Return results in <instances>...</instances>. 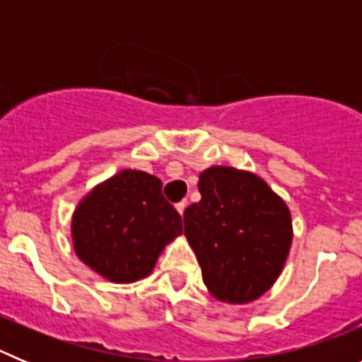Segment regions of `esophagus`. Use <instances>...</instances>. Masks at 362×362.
I'll list each match as a JSON object with an SVG mask.
<instances>
[{
	"label": "esophagus",
	"mask_w": 362,
	"mask_h": 362,
	"mask_svg": "<svg viewBox=\"0 0 362 362\" xmlns=\"http://www.w3.org/2000/svg\"><path fill=\"white\" fill-rule=\"evenodd\" d=\"M185 209H187V199H183V201H179V203H177V204H175V210H177V212H179V214H181V216H183Z\"/></svg>",
	"instance_id": "obj_1"
}]
</instances>
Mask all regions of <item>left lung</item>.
<instances>
[{"label": "left lung", "instance_id": "1", "mask_svg": "<svg viewBox=\"0 0 362 362\" xmlns=\"http://www.w3.org/2000/svg\"><path fill=\"white\" fill-rule=\"evenodd\" d=\"M199 203L183 214L185 238L216 299L246 305L274 286L283 272L292 216L263 177L216 165L199 174Z\"/></svg>", "mask_w": 362, "mask_h": 362}]
</instances>
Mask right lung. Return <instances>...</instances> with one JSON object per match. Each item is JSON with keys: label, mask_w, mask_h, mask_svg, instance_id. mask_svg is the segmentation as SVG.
<instances>
[{"label": "right lung", "mask_w": 362, "mask_h": 362, "mask_svg": "<svg viewBox=\"0 0 362 362\" xmlns=\"http://www.w3.org/2000/svg\"><path fill=\"white\" fill-rule=\"evenodd\" d=\"M161 188L156 175L127 168L86 192L70 223L79 261L110 283L148 277L165 246L183 233Z\"/></svg>", "instance_id": "1"}]
</instances>
